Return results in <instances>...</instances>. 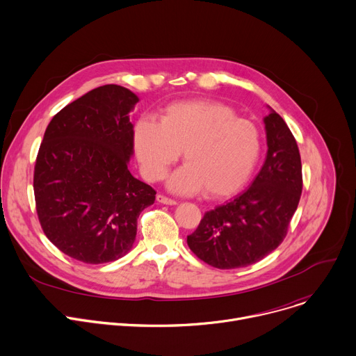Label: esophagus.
<instances>
[{"mask_svg": "<svg viewBox=\"0 0 356 356\" xmlns=\"http://www.w3.org/2000/svg\"><path fill=\"white\" fill-rule=\"evenodd\" d=\"M156 201L160 204H164V205H177L178 204L175 200H171V198H168V196L161 195V193L156 195Z\"/></svg>", "mask_w": 356, "mask_h": 356, "instance_id": "34e87169", "label": "esophagus"}]
</instances>
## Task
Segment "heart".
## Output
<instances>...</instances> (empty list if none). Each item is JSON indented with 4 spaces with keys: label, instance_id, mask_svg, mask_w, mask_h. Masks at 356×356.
Masks as SVG:
<instances>
[{
    "label": "heart",
    "instance_id": "1",
    "mask_svg": "<svg viewBox=\"0 0 356 356\" xmlns=\"http://www.w3.org/2000/svg\"><path fill=\"white\" fill-rule=\"evenodd\" d=\"M134 147L144 175L163 179L184 152L186 163L168 181L179 193L205 189L209 198H227L250 179L260 155V133L236 111L213 100L170 104L160 122L140 120Z\"/></svg>",
    "mask_w": 356,
    "mask_h": 356
}]
</instances>
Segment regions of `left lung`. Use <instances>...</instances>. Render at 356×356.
<instances>
[{
  "label": "left lung",
  "mask_w": 356,
  "mask_h": 356,
  "mask_svg": "<svg viewBox=\"0 0 356 356\" xmlns=\"http://www.w3.org/2000/svg\"><path fill=\"white\" fill-rule=\"evenodd\" d=\"M267 155L252 185L226 205L207 212L186 238L189 249L216 268L250 266L279 248L302 191L294 136L274 110L264 117Z\"/></svg>",
  "instance_id": "left-lung-1"
}]
</instances>
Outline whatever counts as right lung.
<instances>
[{
	"mask_svg": "<svg viewBox=\"0 0 356 356\" xmlns=\"http://www.w3.org/2000/svg\"><path fill=\"white\" fill-rule=\"evenodd\" d=\"M138 97L104 85L54 115L39 147L33 193L47 238L79 261L100 264L126 256L137 219L155 191L134 178L129 161L134 130L129 113Z\"/></svg>",
	"mask_w": 356,
	"mask_h": 356,
	"instance_id": "add662e5",
	"label": "right lung"
}]
</instances>
